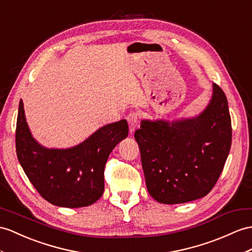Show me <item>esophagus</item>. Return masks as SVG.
<instances>
[{
	"instance_id": "esophagus-1",
	"label": "esophagus",
	"mask_w": 252,
	"mask_h": 252,
	"mask_svg": "<svg viewBox=\"0 0 252 252\" xmlns=\"http://www.w3.org/2000/svg\"><path fill=\"white\" fill-rule=\"evenodd\" d=\"M138 119L139 116L137 113L134 112H131L128 114L127 116V121H128V125H129V131L130 133H132L134 131V129H136V127L138 126Z\"/></svg>"
}]
</instances>
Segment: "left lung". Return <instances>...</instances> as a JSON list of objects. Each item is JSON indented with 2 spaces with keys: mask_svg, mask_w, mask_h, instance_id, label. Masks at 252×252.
Segmentation results:
<instances>
[{
  "mask_svg": "<svg viewBox=\"0 0 252 252\" xmlns=\"http://www.w3.org/2000/svg\"><path fill=\"white\" fill-rule=\"evenodd\" d=\"M147 190L159 203L203 198L222 172L231 149L228 100L217 84L207 107L193 118L142 120L134 132Z\"/></svg>",
  "mask_w": 252,
  "mask_h": 252,
  "instance_id": "left-lung-1",
  "label": "left lung"
}]
</instances>
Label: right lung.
<instances>
[{"label":"right lung","mask_w":252,"mask_h":252,"mask_svg":"<svg viewBox=\"0 0 252 252\" xmlns=\"http://www.w3.org/2000/svg\"><path fill=\"white\" fill-rule=\"evenodd\" d=\"M128 136L126 120L102 126L69 149H47L36 141L19 102L16 128L18 160L39 194L61 207L89 206L105 189L103 172L114 147Z\"/></svg>","instance_id":"obj_1"}]
</instances>
